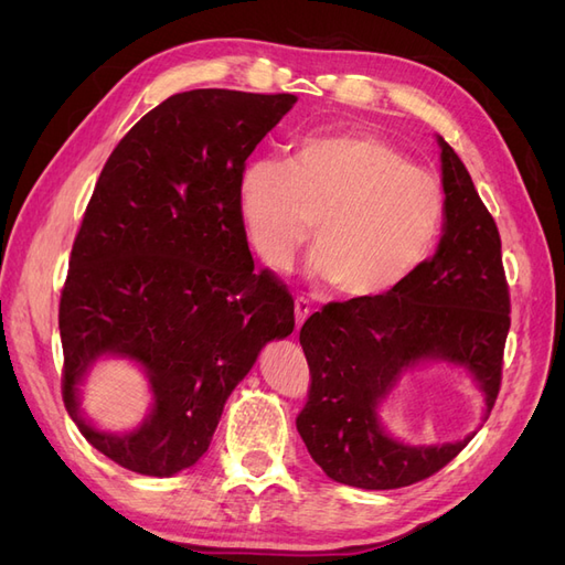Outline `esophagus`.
Returning a JSON list of instances; mask_svg holds the SVG:
<instances>
[{
  "label": "esophagus",
  "instance_id": "34e87169",
  "mask_svg": "<svg viewBox=\"0 0 565 565\" xmlns=\"http://www.w3.org/2000/svg\"><path fill=\"white\" fill-rule=\"evenodd\" d=\"M311 316V301L303 299V297H297L295 299V318H297V330L303 324V320Z\"/></svg>",
  "mask_w": 565,
  "mask_h": 565
}]
</instances>
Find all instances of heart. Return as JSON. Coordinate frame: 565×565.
Segmentation results:
<instances>
[{
  "mask_svg": "<svg viewBox=\"0 0 565 565\" xmlns=\"http://www.w3.org/2000/svg\"><path fill=\"white\" fill-rule=\"evenodd\" d=\"M235 210L249 245L285 270L316 216L309 273L344 297H380L431 252L446 210L440 183L403 150L367 131L301 139L289 162L247 160Z\"/></svg>",
  "mask_w": 565,
  "mask_h": 565,
  "instance_id": "1",
  "label": "heart"
}]
</instances>
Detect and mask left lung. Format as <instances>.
Here are the masks:
<instances>
[{
    "label": "left lung",
    "instance_id": "8db88e82",
    "mask_svg": "<svg viewBox=\"0 0 565 565\" xmlns=\"http://www.w3.org/2000/svg\"><path fill=\"white\" fill-rule=\"evenodd\" d=\"M436 141L446 193L436 254L391 292L328 303L299 332L311 391L297 431L316 465L344 486H413L473 438L409 446L391 436L382 403L405 372L426 363L465 370L483 393V419L500 393L509 332L500 233L457 152L443 136Z\"/></svg>",
    "mask_w": 565,
    "mask_h": 565
}]
</instances>
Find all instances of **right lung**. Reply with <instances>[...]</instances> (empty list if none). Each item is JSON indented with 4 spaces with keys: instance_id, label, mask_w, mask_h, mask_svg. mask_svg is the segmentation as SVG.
Returning a JSON list of instances; mask_svg holds the SVG:
<instances>
[{
    "instance_id": "right-lung-1",
    "label": "right lung",
    "mask_w": 565,
    "mask_h": 565,
    "mask_svg": "<svg viewBox=\"0 0 565 565\" xmlns=\"http://www.w3.org/2000/svg\"><path fill=\"white\" fill-rule=\"evenodd\" d=\"M295 104L292 94H174L98 177L61 295L63 403L119 467L158 478L193 467L262 349L295 330L292 295L254 270L235 210L245 160ZM104 356L147 374L151 407L136 430H98L81 413V384Z\"/></svg>"
}]
</instances>
